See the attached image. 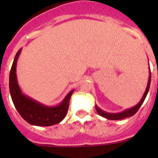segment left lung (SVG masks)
<instances>
[{
  "label": "left lung",
  "instance_id": "8db88e82",
  "mask_svg": "<svg viewBox=\"0 0 158 158\" xmlns=\"http://www.w3.org/2000/svg\"><path fill=\"white\" fill-rule=\"evenodd\" d=\"M150 81H151V73H150V77H149V81H148L147 87H146V92H145L144 95L142 96V100L139 101V103L137 104L136 106L133 107L132 108H130V109L126 110V111H123L121 113H116V114H111V113H107L105 111H103L102 110H100L99 107H97L96 106V110L97 111L99 115H101V116L104 117V118H107V119H111V120H118V119H123V118H127V117L132 116L139 111V109L140 108V107L142 106V103L144 102L145 99H146V96H147V93L149 92V89H150Z\"/></svg>",
  "mask_w": 158,
  "mask_h": 158
}]
</instances>
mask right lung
Instances as JSON below:
<instances>
[{
	"mask_svg": "<svg viewBox=\"0 0 158 158\" xmlns=\"http://www.w3.org/2000/svg\"><path fill=\"white\" fill-rule=\"evenodd\" d=\"M19 53L20 50L16 53L9 73V90L16 110L22 118L31 125L48 127L58 123L66 115L73 90L69 92L62 104L56 107H46L22 94L16 75V65Z\"/></svg>",
	"mask_w": 158,
	"mask_h": 158,
	"instance_id": "right-lung-1",
	"label": "right lung"
}]
</instances>
